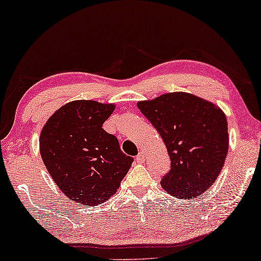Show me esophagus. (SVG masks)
Returning <instances> with one entry per match:
<instances>
[{
	"label": "esophagus",
	"mask_w": 261,
	"mask_h": 261,
	"mask_svg": "<svg viewBox=\"0 0 261 261\" xmlns=\"http://www.w3.org/2000/svg\"><path fill=\"white\" fill-rule=\"evenodd\" d=\"M135 160H137L138 163H142V162H144V160H145V154H144V153H142V152L139 153V154L137 155V159H135Z\"/></svg>",
	"instance_id": "esophagus-1"
}]
</instances>
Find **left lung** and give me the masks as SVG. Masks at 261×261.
Returning a JSON list of instances; mask_svg holds the SVG:
<instances>
[{"label": "left lung", "mask_w": 261, "mask_h": 261, "mask_svg": "<svg viewBox=\"0 0 261 261\" xmlns=\"http://www.w3.org/2000/svg\"><path fill=\"white\" fill-rule=\"evenodd\" d=\"M165 142L171 169L164 190L178 198H194L212 187L228 152V126L219 107L187 92L164 94L138 103Z\"/></svg>", "instance_id": "1"}]
</instances>
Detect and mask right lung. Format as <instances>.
<instances>
[{
    "label": "right lung",
    "mask_w": 261,
    "mask_h": 261,
    "mask_svg": "<svg viewBox=\"0 0 261 261\" xmlns=\"http://www.w3.org/2000/svg\"><path fill=\"white\" fill-rule=\"evenodd\" d=\"M115 106L73 101L49 117L40 134V153L52 179L67 197L84 205L115 194L133 158L102 126Z\"/></svg>",
    "instance_id": "obj_1"
}]
</instances>
